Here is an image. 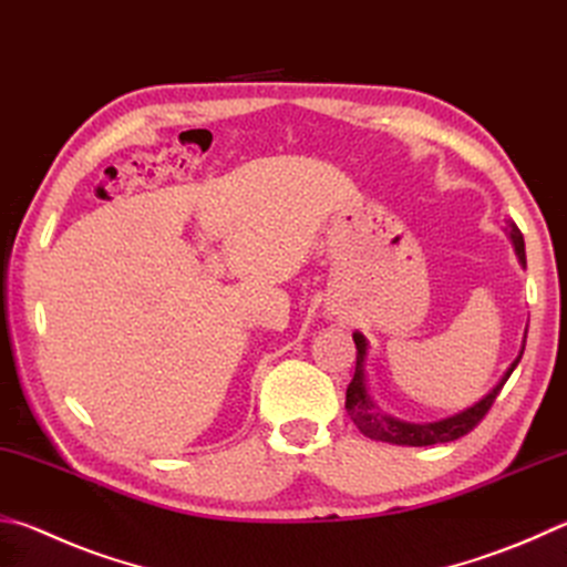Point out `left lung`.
I'll use <instances>...</instances> for the list:
<instances>
[{"label": "left lung", "instance_id": "obj_1", "mask_svg": "<svg viewBox=\"0 0 567 567\" xmlns=\"http://www.w3.org/2000/svg\"><path fill=\"white\" fill-rule=\"evenodd\" d=\"M508 238L513 243V250L518 255V262L526 267V243H523V235L518 230V225L508 220ZM354 344H357V369H354V379L352 384L347 386V411L357 429L362 431L364 436L374 439V441H384V444H396V446H434V444H449V441H456L461 436H466L468 431L478 424V421L488 414V409L493 401H496L498 391L503 384L508 382V377L513 374V369L518 367L523 349H526V334H523L520 342V352L513 359L511 367L503 372V377L496 382L486 396H481L476 404L466 406L454 416L439 419V421H426V424H414V421H404L396 419L382 411V406L369 396V384H367V357H369V342L362 332H354Z\"/></svg>", "mask_w": 567, "mask_h": 567}]
</instances>
